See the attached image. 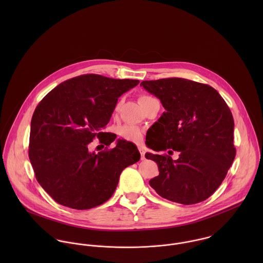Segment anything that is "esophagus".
Masks as SVG:
<instances>
[{
  "instance_id": "1",
  "label": "esophagus",
  "mask_w": 263,
  "mask_h": 263,
  "mask_svg": "<svg viewBox=\"0 0 263 263\" xmlns=\"http://www.w3.org/2000/svg\"><path fill=\"white\" fill-rule=\"evenodd\" d=\"M139 152H140V154H141V156H142V160H144V159H145V153H146V150H145L143 147H139Z\"/></svg>"
}]
</instances>
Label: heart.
Segmentation results:
<instances>
[{
	"label": "heart",
	"instance_id": "b5f03b06",
	"mask_svg": "<svg viewBox=\"0 0 263 263\" xmlns=\"http://www.w3.org/2000/svg\"><path fill=\"white\" fill-rule=\"evenodd\" d=\"M151 97L149 95H142L140 97V103H144L145 101L149 100ZM119 107V103L116 105V108ZM119 135L121 136V138L127 142H133V143H140L142 142L143 138H144V132L141 127L134 125V124H125L122 127H120L119 129Z\"/></svg>",
	"mask_w": 263,
	"mask_h": 263
}]
</instances>
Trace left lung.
<instances>
[{"mask_svg": "<svg viewBox=\"0 0 263 263\" xmlns=\"http://www.w3.org/2000/svg\"><path fill=\"white\" fill-rule=\"evenodd\" d=\"M141 86L158 97L166 110L151 127L147 146L169 154L180 152L177 160L167 154L146 153L159 168L151 186L174 202L205 200L222 184L236 156L229 106L216 89L187 79L143 81ZM152 137L162 142H155Z\"/></svg>", "mask_w": 263, "mask_h": 263, "instance_id": "obj_1", "label": "left lung"}]
</instances>
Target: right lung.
Segmentation results:
<instances>
[{
    "mask_svg": "<svg viewBox=\"0 0 263 263\" xmlns=\"http://www.w3.org/2000/svg\"><path fill=\"white\" fill-rule=\"evenodd\" d=\"M139 80L96 74L79 76L52 89L38 103L31 119L29 160L38 183L57 202L89 210L112 196L124 168L137 163V146L105 133L117 99ZM97 137L106 145L98 154L87 151Z\"/></svg>",
    "mask_w": 263,
    "mask_h": 263,
    "instance_id": "obj_1",
    "label": "right lung"
}]
</instances>
